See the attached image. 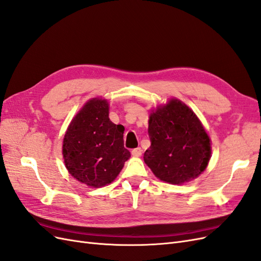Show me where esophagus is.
I'll use <instances>...</instances> for the list:
<instances>
[{"mask_svg": "<svg viewBox=\"0 0 261 261\" xmlns=\"http://www.w3.org/2000/svg\"><path fill=\"white\" fill-rule=\"evenodd\" d=\"M141 152H143V150H141L140 147H137V148L132 150V154H133L134 156H140V155H141Z\"/></svg>", "mask_w": 261, "mask_h": 261, "instance_id": "34e87169", "label": "esophagus"}]
</instances>
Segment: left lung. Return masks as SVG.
I'll list each match as a JSON object with an SVG mask.
<instances>
[{"label": "left lung", "mask_w": 261, "mask_h": 261, "mask_svg": "<svg viewBox=\"0 0 261 261\" xmlns=\"http://www.w3.org/2000/svg\"><path fill=\"white\" fill-rule=\"evenodd\" d=\"M150 147L144 160L153 174L171 184L196 178L207 168L210 139L194 112L172 99L150 114Z\"/></svg>", "instance_id": "8db88e82"}]
</instances>
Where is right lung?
Returning <instances> with one entry per match:
<instances>
[{
	"label": "right lung",
	"instance_id": "obj_1",
	"mask_svg": "<svg viewBox=\"0 0 261 261\" xmlns=\"http://www.w3.org/2000/svg\"><path fill=\"white\" fill-rule=\"evenodd\" d=\"M124 127L109 118V103L92 99L72 123L63 141V156L68 172L91 187H101L115 179L129 159L124 147Z\"/></svg>",
	"mask_w": 261,
	"mask_h": 261
}]
</instances>
